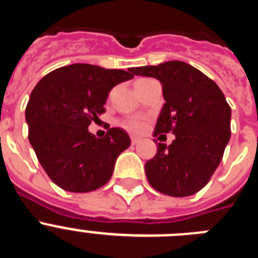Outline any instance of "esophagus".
<instances>
[{"label": "esophagus", "instance_id": "obj_1", "mask_svg": "<svg viewBox=\"0 0 258 258\" xmlns=\"http://www.w3.org/2000/svg\"><path fill=\"white\" fill-rule=\"evenodd\" d=\"M131 140H132V145H137V143H138L141 141V138H138V137H134L133 136L131 138Z\"/></svg>", "mask_w": 258, "mask_h": 258}]
</instances>
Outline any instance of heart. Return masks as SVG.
Here are the masks:
<instances>
[{
	"label": "heart",
	"instance_id": "b5f03b06",
	"mask_svg": "<svg viewBox=\"0 0 258 258\" xmlns=\"http://www.w3.org/2000/svg\"><path fill=\"white\" fill-rule=\"evenodd\" d=\"M122 125L132 133H142L146 129V120L142 117H131L124 120Z\"/></svg>",
	"mask_w": 258,
	"mask_h": 258
}]
</instances>
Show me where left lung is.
I'll use <instances>...</instances> for the list:
<instances>
[{
	"label": "left lung",
	"instance_id": "obj_1",
	"mask_svg": "<svg viewBox=\"0 0 258 258\" xmlns=\"http://www.w3.org/2000/svg\"><path fill=\"white\" fill-rule=\"evenodd\" d=\"M134 75L155 77L165 103L154 136L172 132V145H157L145 165L150 184L174 198L190 197L209 182L222 160L231 131V108L218 85L192 66L179 60L132 68Z\"/></svg>",
	"mask_w": 258,
	"mask_h": 258
}]
</instances>
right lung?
Returning <instances> with one entry per match:
<instances>
[{
    "instance_id": "add662e5",
    "label": "right lung",
    "mask_w": 258,
    "mask_h": 258,
    "mask_svg": "<svg viewBox=\"0 0 258 258\" xmlns=\"http://www.w3.org/2000/svg\"><path fill=\"white\" fill-rule=\"evenodd\" d=\"M133 77L132 68L76 63L51 71L32 90L26 108L28 140L56 186L89 192L109 181L116 159L131 146V138L120 127L97 138L88 126L106 112L111 89Z\"/></svg>"
}]
</instances>
